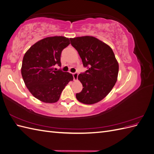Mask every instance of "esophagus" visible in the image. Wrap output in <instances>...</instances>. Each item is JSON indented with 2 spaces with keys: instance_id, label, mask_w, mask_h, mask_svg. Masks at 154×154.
<instances>
[{
  "instance_id": "obj_1",
  "label": "esophagus",
  "mask_w": 154,
  "mask_h": 154,
  "mask_svg": "<svg viewBox=\"0 0 154 154\" xmlns=\"http://www.w3.org/2000/svg\"><path fill=\"white\" fill-rule=\"evenodd\" d=\"M72 76L74 78V81H76L78 80V74L77 72H74L72 74Z\"/></svg>"
}]
</instances>
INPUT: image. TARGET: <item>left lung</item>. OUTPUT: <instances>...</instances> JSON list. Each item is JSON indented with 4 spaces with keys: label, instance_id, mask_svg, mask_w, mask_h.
<instances>
[{
    "label": "left lung",
    "instance_id": "1",
    "mask_svg": "<svg viewBox=\"0 0 154 154\" xmlns=\"http://www.w3.org/2000/svg\"><path fill=\"white\" fill-rule=\"evenodd\" d=\"M71 45L82 58L84 67H88L78 79L83 85L76 99L83 104L92 105L109 94L118 80L119 64L109 45L94 36L70 38Z\"/></svg>",
    "mask_w": 154,
    "mask_h": 154
}]
</instances>
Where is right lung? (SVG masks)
Wrapping results in <instances>:
<instances>
[{
  "instance_id": "add662e5",
  "label": "right lung",
  "mask_w": 154,
  "mask_h": 154,
  "mask_svg": "<svg viewBox=\"0 0 154 154\" xmlns=\"http://www.w3.org/2000/svg\"><path fill=\"white\" fill-rule=\"evenodd\" d=\"M69 44V38L65 36H49L38 41L26 51L21 73L27 89L36 99L47 103H56L64 88L73 80L72 74L54 68L56 64L61 66L62 51Z\"/></svg>"
}]
</instances>
